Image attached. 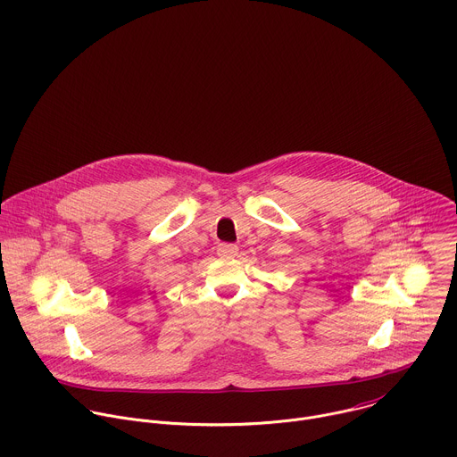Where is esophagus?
I'll use <instances>...</instances> for the list:
<instances>
[{"instance_id":"esophagus-1","label":"esophagus","mask_w":457,"mask_h":457,"mask_svg":"<svg viewBox=\"0 0 457 457\" xmlns=\"http://www.w3.org/2000/svg\"><path fill=\"white\" fill-rule=\"evenodd\" d=\"M238 253L237 244H219L217 245V254L219 256H235Z\"/></svg>"}]
</instances>
